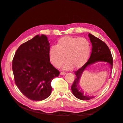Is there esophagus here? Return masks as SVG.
<instances>
[{"mask_svg": "<svg viewBox=\"0 0 123 123\" xmlns=\"http://www.w3.org/2000/svg\"><path fill=\"white\" fill-rule=\"evenodd\" d=\"M66 72H61V75H65V74H66Z\"/></svg>", "mask_w": 123, "mask_h": 123, "instance_id": "1", "label": "esophagus"}]
</instances>
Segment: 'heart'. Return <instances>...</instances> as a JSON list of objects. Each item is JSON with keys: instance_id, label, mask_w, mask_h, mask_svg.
Listing matches in <instances>:
<instances>
[{"instance_id": "1", "label": "heart", "mask_w": 123, "mask_h": 123, "mask_svg": "<svg viewBox=\"0 0 123 123\" xmlns=\"http://www.w3.org/2000/svg\"><path fill=\"white\" fill-rule=\"evenodd\" d=\"M90 54V45L84 38L65 36L59 39L56 46L49 50V58L54 67L59 68L65 61V69H70L73 66L79 68L87 62Z\"/></svg>"}]
</instances>
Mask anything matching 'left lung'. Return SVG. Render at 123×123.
<instances>
[{
	"mask_svg": "<svg viewBox=\"0 0 123 123\" xmlns=\"http://www.w3.org/2000/svg\"><path fill=\"white\" fill-rule=\"evenodd\" d=\"M89 37L92 43V52L88 62L80 68L75 72V79L71 86V90L73 95L77 98L81 100H89L94 98V96H90L84 92L80 89L79 85L80 80L84 70L90 65L99 62H106L108 64L112 69L113 58L107 44L100 39L96 37L94 35L89 33Z\"/></svg>",
	"mask_w": 123,
	"mask_h": 123,
	"instance_id": "1",
	"label": "left lung"
}]
</instances>
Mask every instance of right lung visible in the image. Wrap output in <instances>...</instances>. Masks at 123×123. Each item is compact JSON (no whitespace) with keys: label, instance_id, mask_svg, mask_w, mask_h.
I'll return each mask as SVG.
<instances>
[{"label":"right lung","instance_id":"obj_1","mask_svg":"<svg viewBox=\"0 0 123 123\" xmlns=\"http://www.w3.org/2000/svg\"><path fill=\"white\" fill-rule=\"evenodd\" d=\"M50 43L45 35H37L19 47L14 56L12 70L18 89L29 99L40 101L52 91V80L59 72L50 63Z\"/></svg>","mask_w":123,"mask_h":123}]
</instances>
